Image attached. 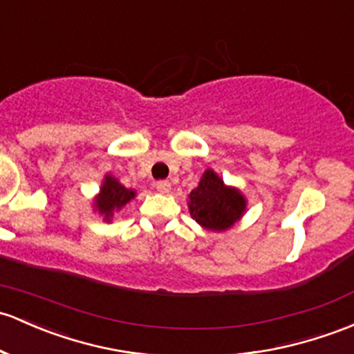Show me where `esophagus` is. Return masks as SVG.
<instances>
[{
  "label": "esophagus",
  "mask_w": 354,
  "mask_h": 354,
  "mask_svg": "<svg viewBox=\"0 0 354 354\" xmlns=\"http://www.w3.org/2000/svg\"><path fill=\"white\" fill-rule=\"evenodd\" d=\"M155 187H157L158 192L162 194H169L170 189H172V185H170L169 180H158L157 184H155Z\"/></svg>",
  "instance_id": "34e87169"
}]
</instances>
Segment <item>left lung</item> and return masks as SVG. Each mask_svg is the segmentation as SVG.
Masks as SVG:
<instances>
[{"label":"left lung","instance_id":"left-lung-1","mask_svg":"<svg viewBox=\"0 0 354 354\" xmlns=\"http://www.w3.org/2000/svg\"><path fill=\"white\" fill-rule=\"evenodd\" d=\"M246 197L238 187L226 185L212 169L201 177L197 187L189 194V212L204 230L226 231L246 212Z\"/></svg>","mask_w":354,"mask_h":354}]
</instances>
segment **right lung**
<instances>
[{"label":"right lung","mask_w":354,"mask_h":354,"mask_svg":"<svg viewBox=\"0 0 354 354\" xmlns=\"http://www.w3.org/2000/svg\"><path fill=\"white\" fill-rule=\"evenodd\" d=\"M136 197L135 189H127L116 177L106 174L100 192L94 197V212L102 216V221L111 223L115 212H120Z\"/></svg>","instance_id":"1"}]
</instances>
